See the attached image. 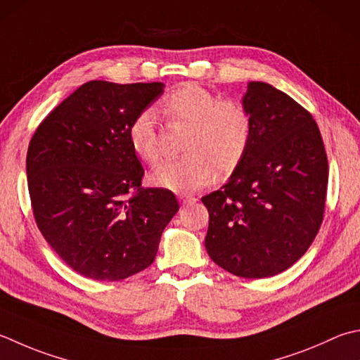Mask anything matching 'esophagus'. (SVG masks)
I'll return each mask as SVG.
<instances>
[{"instance_id":"1","label":"esophagus","mask_w":360,"mask_h":360,"mask_svg":"<svg viewBox=\"0 0 360 360\" xmlns=\"http://www.w3.org/2000/svg\"><path fill=\"white\" fill-rule=\"evenodd\" d=\"M179 201L182 204H192V202L196 201V198H195V196H192V195H179Z\"/></svg>"}]
</instances>
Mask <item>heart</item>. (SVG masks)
I'll return each mask as SVG.
<instances>
[{"mask_svg": "<svg viewBox=\"0 0 360 360\" xmlns=\"http://www.w3.org/2000/svg\"><path fill=\"white\" fill-rule=\"evenodd\" d=\"M158 114L170 126H187L181 158L153 172L156 186L173 192H193L229 174L242 164L251 145L255 120L251 110L234 98H221L200 84L186 82L158 104ZM132 150L148 165L162 159L156 115L143 110L129 128Z\"/></svg>", "mask_w": 360, "mask_h": 360, "instance_id": "b5f03b06", "label": "heart"}]
</instances>
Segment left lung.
<instances>
[{
	"instance_id": "1",
	"label": "left lung",
	"mask_w": 360,
	"mask_h": 360,
	"mask_svg": "<svg viewBox=\"0 0 360 360\" xmlns=\"http://www.w3.org/2000/svg\"><path fill=\"white\" fill-rule=\"evenodd\" d=\"M243 104L255 120L242 164L217 192L206 250L221 269L259 279L287 270L319 232L328 190V156L311 112L265 82H250Z\"/></svg>"
}]
</instances>
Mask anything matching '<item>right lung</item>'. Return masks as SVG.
<instances>
[{
	"instance_id": "right-lung-1",
	"label": "right lung",
	"mask_w": 360,
	"mask_h": 360,
	"mask_svg": "<svg viewBox=\"0 0 360 360\" xmlns=\"http://www.w3.org/2000/svg\"><path fill=\"white\" fill-rule=\"evenodd\" d=\"M164 94L162 82L89 81L39 124L26 174L34 220L70 269L95 281L150 266L179 204L167 188H142L145 170L129 128Z\"/></svg>"
}]
</instances>
